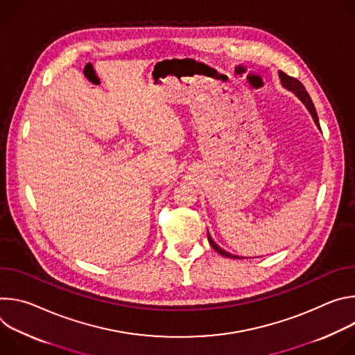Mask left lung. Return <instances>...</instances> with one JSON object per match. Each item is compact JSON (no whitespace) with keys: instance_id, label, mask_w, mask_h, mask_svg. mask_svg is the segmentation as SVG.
<instances>
[{"instance_id":"obj_1","label":"left lung","mask_w":355,"mask_h":355,"mask_svg":"<svg viewBox=\"0 0 355 355\" xmlns=\"http://www.w3.org/2000/svg\"><path fill=\"white\" fill-rule=\"evenodd\" d=\"M278 76H279V80H281L282 87H284V88H286L288 91H292V92H293V94L300 99V103L306 107V110H308V111H309V114L312 115V118H313V121H315L316 126L320 129L319 118H318V114H316V108H315V105H313V103H312V99H311L309 94L306 92L305 87H303V84H302L300 81H297L296 78L289 77L288 74H285V73H282V71H279V73H278ZM208 240H209L211 245H212V247L219 252L220 256L227 257V259H240L239 256H234V254H232V252H229V251L223 250L222 247H219V245L214 241V239L211 237L209 232H208Z\"/></svg>"}]
</instances>
